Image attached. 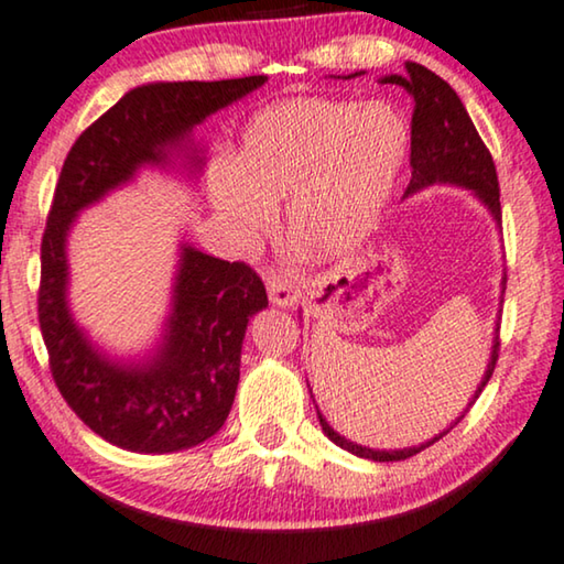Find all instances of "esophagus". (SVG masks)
Masks as SVG:
<instances>
[{"mask_svg":"<svg viewBox=\"0 0 564 564\" xmlns=\"http://www.w3.org/2000/svg\"><path fill=\"white\" fill-rule=\"evenodd\" d=\"M265 285H268V296H271L275 306H293V304H296L299 289L289 279H285V275L268 273Z\"/></svg>","mask_w":564,"mask_h":564,"instance_id":"34e87169","label":"esophagus"}]
</instances>
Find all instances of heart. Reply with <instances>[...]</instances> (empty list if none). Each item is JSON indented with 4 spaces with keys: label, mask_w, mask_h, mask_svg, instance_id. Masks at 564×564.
<instances>
[{
    "label": "heart",
    "mask_w": 564,
    "mask_h": 564,
    "mask_svg": "<svg viewBox=\"0 0 564 564\" xmlns=\"http://www.w3.org/2000/svg\"><path fill=\"white\" fill-rule=\"evenodd\" d=\"M411 130L391 101L296 97L268 105L245 124L235 161L209 169V199L227 235L252 245L285 227L308 258H335L360 245L409 158Z\"/></svg>",
    "instance_id": "1"
}]
</instances>
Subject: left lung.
<instances>
[{
  "label": "left lung",
  "mask_w": 564,
  "mask_h": 564,
  "mask_svg": "<svg viewBox=\"0 0 564 564\" xmlns=\"http://www.w3.org/2000/svg\"><path fill=\"white\" fill-rule=\"evenodd\" d=\"M380 82L403 86V89L414 97V115H411V158H409L411 181L406 186V196L422 192V188L432 184H455V186L473 188L475 196L488 206L490 214H494V219L501 225V192H498V173H496L494 155H490L486 142L480 140V134L475 130L470 115H467V109L463 107V101H459L455 89H452L444 78L434 74V70L419 66V63H406V74L386 76L380 78ZM503 291H506V279H503ZM498 329L494 339V352H490V360H488V370L480 380L478 391L473 395L470 406L478 401V395L482 393V388L488 386V380L496 370L498 350H501ZM319 424L324 434H327L335 444H339V447L352 452V455L358 457L376 459V463H395V459H406L411 455H416V452H422L424 447H430V444H434L437 440H442L444 434L442 432L440 437L422 444V447L386 452V449L360 447V444L339 437V434L324 422L322 414H319Z\"/></svg>",
  "instance_id": "left-lung-1"
}]
</instances>
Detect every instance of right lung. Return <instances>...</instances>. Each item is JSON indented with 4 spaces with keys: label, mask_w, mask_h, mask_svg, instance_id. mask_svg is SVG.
<instances>
[{
    "label": "right lung",
    "mask_w": 564,
    "mask_h": 564,
    "mask_svg": "<svg viewBox=\"0 0 564 564\" xmlns=\"http://www.w3.org/2000/svg\"><path fill=\"white\" fill-rule=\"evenodd\" d=\"M265 84L227 82L138 86L78 134L68 150L41 245L37 319L55 386L101 440L130 452H178L214 437L232 409L242 337L268 306L265 285L248 263H229L184 245L173 312L155 358L120 365L94 350L66 304V235L76 214L145 163H165L199 122Z\"/></svg>",
    "instance_id": "add662e5"
}]
</instances>
